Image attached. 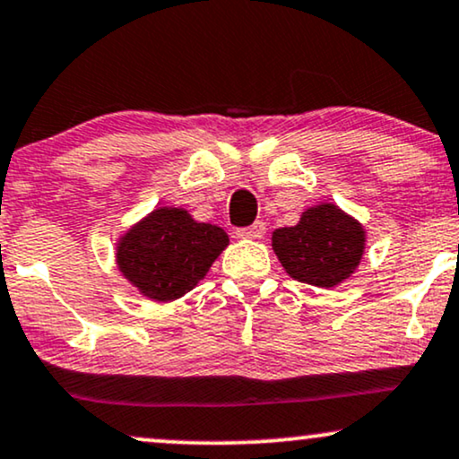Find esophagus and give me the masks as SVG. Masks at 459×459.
I'll return each mask as SVG.
<instances>
[{
	"mask_svg": "<svg viewBox=\"0 0 459 459\" xmlns=\"http://www.w3.org/2000/svg\"><path fill=\"white\" fill-rule=\"evenodd\" d=\"M264 230H267L264 222H254L252 226H246V229L237 230V237H241V239H261Z\"/></svg>",
	"mask_w": 459,
	"mask_h": 459,
	"instance_id": "esophagus-1",
	"label": "esophagus"
}]
</instances>
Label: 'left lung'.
<instances>
[{"label": "left lung", "mask_w": 459, "mask_h": 459, "mask_svg": "<svg viewBox=\"0 0 459 459\" xmlns=\"http://www.w3.org/2000/svg\"><path fill=\"white\" fill-rule=\"evenodd\" d=\"M272 246L297 282L333 289L361 263L366 229L333 203H320L306 209L295 226L275 229Z\"/></svg>", "instance_id": "1"}]
</instances>
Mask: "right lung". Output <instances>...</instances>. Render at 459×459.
I'll return each mask as SVG.
<instances>
[{
    "mask_svg": "<svg viewBox=\"0 0 459 459\" xmlns=\"http://www.w3.org/2000/svg\"><path fill=\"white\" fill-rule=\"evenodd\" d=\"M226 246L220 226L196 222L181 207H158L119 237L117 267L141 295L167 303L195 289Z\"/></svg>",
    "mask_w": 459,
    "mask_h": 459,
    "instance_id": "obj_1",
    "label": "right lung"
}]
</instances>
